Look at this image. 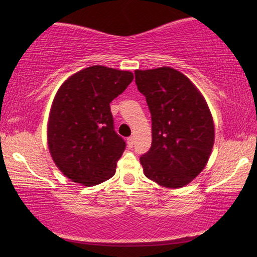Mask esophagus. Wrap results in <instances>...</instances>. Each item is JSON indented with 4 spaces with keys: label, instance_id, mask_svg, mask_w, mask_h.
<instances>
[{
    "label": "esophagus",
    "instance_id": "1",
    "mask_svg": "<svg viewBox=\"0 0 257 257\" xmlns=\"http://www.w3.org/2000/svg\"><path fill=\"white\" fill-rule=\"evenodd\" d=\"M127 144H128L129 149H132V147L134 146V137H128L127 138Z\"/></svg>",
    "mask_w": 257,
    "mask_h": 257
}]
</instances>
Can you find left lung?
Masks as SVG:
<instances>
[{"label": "left lung", "instance_id": "8db88e82", "mask_svg": "<svg viewBox=\"0 0 257 257\" xmlns=\"http://www.w3.org/2000/svg\"><path fill=\"white\" fill-rule=\"evenodd\" d=\"M152 116V146L141 156L145 176L167 188H181L205 168L214 124L203 95L170 67L135 71Z\"/></svg>", "mask_w": 257, "mask_h": 257}]
</instances>
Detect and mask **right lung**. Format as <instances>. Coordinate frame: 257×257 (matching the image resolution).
<instances>
[{
    "instance_id": "1",
    "label": "right lung",
    "mask_w": 257,
    "mask_h": 257,
    "mask_svg": "<svg viewBox=\"0 0 257 257\" xmlns=\"http://www.w3.org/2000/svg\"><path fill=\"white\" fill-rule=\"evenodd\" d=\"M133 79L130 71L93 66L61 85L52 103L47 143L56 167L73 182L90 187L114 176L125 143L114 130L110 103Z\"/></svg>"
}]
</instances>
